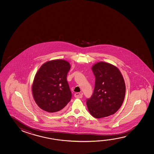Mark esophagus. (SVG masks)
<instances>
[{"mask_svg":"<svg viewBox=\"0 0 154 154\" xmlns=\"http://www.w3.org/2000/svg\"><path fill=\"white\" fill-rule=\"evenodd\" d=\"M75 97L77 98H82L83 97V94L82 93H76L75 94Z\"/></svg>","mask_w":154,"mask_h":154,"instance_id":"esophagus-1","label":"esophagus"}]
</instances>
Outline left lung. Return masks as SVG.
I'll return each instance as SVG.
<instances>
[{"mask_svg": "<svg viewBox=\"0 0 154 154\" xmlns=\"http://www.w3.org/2000/svg\"><path fill=\"white\" fill-rule=\"evenodd\" d=\"M92 70L96 80L93 94L86 101L88 111L96 118L110 116L120 108L125 99L123 76L116 66L104 62L94 64Z\"/></svg>", "mask_w": 154, "mask_h": 154, "instance_id": "8db88e82", "label": "left lung"}]
</instances>
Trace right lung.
Listing matches in <instances>:
<instances>
[{
  "label": "right lung",
  "mask_w": 154,
  "mask_h": 154,
  "mask_svg": "<svg viewBox=\"0 0 154 154\" xmlns=\"http://www.w3.org/2000/svg\"><path fill=\"white\" fill-rule=\"evenodd\" d=\"M70 63L64 60H54L44 63L33 81L32 90L38 106L43 111L57 113L70 101L71 92L66 77Z\"/></svg>",
  "instance_id": "1"
}]
</instances>
